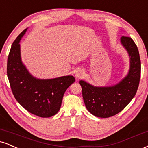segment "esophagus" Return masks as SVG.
<instances>
[{"instance_id": "34e87169", "label": "esophagus", "mask_w": 148, "mask_h": 148, "mask_svg": "<svg viewBox=\"0 0 148 148\" xmlns=\"http://www.w3.org/2000/svg\"><path fill=\"white\" fill-rule=\"evenodd\" d=\"M84 72H83L81 69H79V70H77L76 72L75 76L77 79H81V78L83 77V76H84Z\"/></svg>"}]
</instances>
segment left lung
Instances as JSON below:
<instances>
[{
    "instance_id": "8db88e82",
    "label": "left lung",
    "mask_w": 148,
    "mask_h": 148,
    "mask_svg": "<svg viewBox=\"0 0 148 148\" xmlns=\"http://www.w3.org/2000/svg\"><path fill=\"white\" fill-rule=\"evenodd\" d=\"M120 42L130 58L129 73L121 81L107 87H96L82 80L79 81L86 108L98 118H109L118 114L132 101L138 90L140 78L138 49L130 37L123 36Z\"/></svg>"
}]
</instances>
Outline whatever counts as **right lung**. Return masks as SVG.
I'll return each instance as SVG.
<instances>
[{
	"label": "right lung",
	"mask_w": 148,
	"mask_h": 148,
	"mask_svg": "<svg viewBox=\"0 0 148 148\" xmlns=\"http://www.w3.org/2000/svg\"><path fill=\"white\" fill-rule=\"evenodd\" d=\"M27 28L16 37L8 56L7 74L15 99L32 114L49 118L60 110L64 92L75 81L73 76L38 79L22 63L20 40Z\"/></svg>",
	"instance_id": "1"
}]
</instances>
